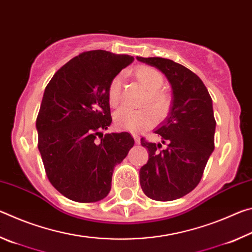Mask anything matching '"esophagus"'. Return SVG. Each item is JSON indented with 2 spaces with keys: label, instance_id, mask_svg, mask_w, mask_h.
<instances>
[{
  "label": "esophagus",
  "instance_id": "esophagus-1",
  "mask_svg": "<svg viewBox=\"0 0 252 252\" xmlns=\"http://www.w3.org/2000/svg\"><path fill=\"white\" fill-rule=\"evenodd\" d=\"M133 139H134V141H135L136 144L140 143V136L138 134H133Z\"/></svg>",
  "mask_w": 252,
  "mask_h": 252
}]
</instances>
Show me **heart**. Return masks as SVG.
Here are the masks:
<instances>
[{"label": "heart", "instance_id": "1", "mask_svg": "<svg viewBox=\"0 0 252 252\" xmlns=\"http://www.w3.org/2000/svg\"><path fill=\"white\" fill-rule=\"evenodd\" d=\"M136 80L148 91L143 100V105L149 104L158 116H162L168 110L170 96L162 90L164 79L160 71L149 65H139L134 69ZM108 101L112 108H116L121 101V76L116 75L108 85ZM156 122V116L150 108L130 110L122 108L114 114V125L120 130L130 132H141L152 126Z\"/></svg>", "mask_w": 252, "mask_h": 252}]
</instances>
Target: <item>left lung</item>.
I'll use <instances>...</instances> for the list:
<instances>
[{
    "label": "left lung",
    "mask_w": 252,
    "mask_h": 252,
    "mask_svg": "<svg viewBox=\"0 0 252 252\" xmlns=\"http://www.w3.org/2000/svg\"><path fill=\"white\" fill-rule=\"evenodd\" d=\"M136 60L159 69L172 88L169 116L155 131L167 147L162 148L161 143L141 139L149 160L140 169L144 194L157 201H172L199 185L215 150L212 99L201 79L186 66L163 58Z\"/></svg>",
    "instance_id": "1"
}]
</instances>
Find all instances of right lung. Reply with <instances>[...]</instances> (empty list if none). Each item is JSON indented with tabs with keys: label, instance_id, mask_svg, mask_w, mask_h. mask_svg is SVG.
Listing matches in <instances>:
<instances>
[{
	"label": "right lung",
	"instance_id": "1",
	"mask_svg": "<svg viewBox=\"0 0 252 252\" xmlns=\"http://www.w3.org/2000/svg\"><path fill=\"white\" fill-rule=\"evenodd\" d=\"M133 60L87 51L65 63L46 85L36 118L37 148L51 185L72 201L106 197L114 167L133 147L127 132L101 133L112 121L108 85Z\"/></svg>",
	"mask_w": 252,
	"mask_h": 252
}]
</instances>
